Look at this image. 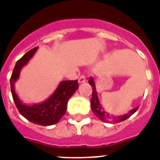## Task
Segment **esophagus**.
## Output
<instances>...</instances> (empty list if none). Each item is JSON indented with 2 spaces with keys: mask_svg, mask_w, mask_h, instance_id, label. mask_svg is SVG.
Instances as JSON below:
<instances>
[{
  "mask_svg": "<svg viewBox=\"0 0 160 160\" xmlns=\"http://www.w3.org/2000/svg\"><path fill=\"white\" fill-rule=\"evenodd\" d=\"M78 81H79V83H84L86 81V77H85V76L84 75H81V76L79 77V80H78Z\"/></svg>",
  "mask_w": 160,
  "mask_h": 160,
  "instance_id": "obj_1",
  "label": "esophagus"
}]
</instances>
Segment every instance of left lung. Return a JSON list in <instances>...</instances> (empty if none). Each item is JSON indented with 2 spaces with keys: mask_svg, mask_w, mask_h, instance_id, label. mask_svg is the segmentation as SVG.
Returning a JSON list of instances; mask_svg holds the SVG:
<instances>
[{
  "mask_svg": "<svg viewBox=\"0 0 160 160\" xmlns=\"http://www.w3.org/2000/svg\"><path fill=\"white\" fill-rule=\"evenodd\" d=\"M88 83L92 86V98H91V109H92V112L96 115L97 117L100 119L101 121L103 122H111V123H119V122L123 121L125 120L128 118H129L132 115H133L137 111H138V107L137 108H134L132 111H130L128 114H125L123 115H118V116H114V115H111L110 114L107 113L106 111H103L102 109V107H101L100 103H99L98 97L97 94L96 88H95V84L93 82V80L92 78H90L88 80Z\"/></svg>",
  "mask_w": 160,
  "mask_h": 160,
  "instance_id": "8db88e82",
  "label": "left lung"
}]
</instances>
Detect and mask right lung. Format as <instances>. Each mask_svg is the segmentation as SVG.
I'll return each instance as SVG.
<instances>
[{"label": "right lung", "instance_id": "add662e5", "mask_svg": "<svg viewBox=\"0 0 160 160\" xmlns=\"http://www.w3.org/2000/svg\"><path fill=\"white\" fill-rule=\"evenodd\" d=\"M37 47L31 49L17 61L10 77L12 97L19 113L28 120L43 126L53 125L59 122L67 111L68 102L79 87L78 80H65L60 83L58 88L48 100L40 104L27 106L22 104L14 92V84L18 80L20 71L33 56Z\"/></svg>", "mask_w": 160, "mask_h": 160}]
</instances>
